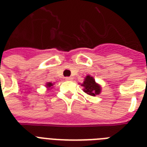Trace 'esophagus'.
I'll return each mask as SVG.
<instances>
[{"mask_svg":"<svg viewBox=\"0 0 147 147\" xmlns=\"http://www.w3.org/2000/svg\"><path fill=\"white\" fill-rule=\"evenodd\" d=\"M65 80H66V81H71V80H72V78H71V77H66V78H65Z\"/></svg>","mask_w":147,"mask_h":147,"instance_id":"34e87169","label":"esophagus"}]
</instances>
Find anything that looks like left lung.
Wrapping results in <instances>:
<instances>
[{"instance_id": "left-lung-1", "label": "left lung", "mask_w": 147, "mask_h": 147, "mask_svg": "<svg viewBox=\"0 0 147 147\" xmlns=\"http://www.w3.org/2000/svg\"><path fill=\"white\" fill-rule=\"evenodd\" d=\"M81 86L83 87V92L90 96H96L101 92V86L90 75H88L84 78V82L81 84Z\"/></svg>"}]
</instances>
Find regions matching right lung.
<instances>
[{
	"instance_id": "obj_1",
	"label": "right lung",
	"mask_w": 147,
	"mask_h": 147,
	"mask_svg": "<svg viewBox=\"0 0 147 147\" xmlns=\"http://www.w3.org/2000/svg\"><path fill=\"white\" fill-rule=\"evenodd\" d=\"M53 85H54V83L52 82H47L46 83V87L47 88V89L50 90L53 88Z\"/></svg>"
}]
</instances>
